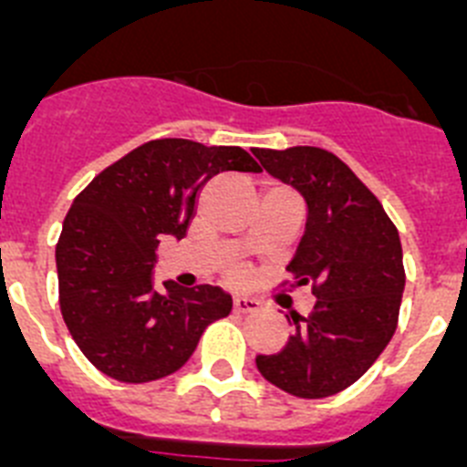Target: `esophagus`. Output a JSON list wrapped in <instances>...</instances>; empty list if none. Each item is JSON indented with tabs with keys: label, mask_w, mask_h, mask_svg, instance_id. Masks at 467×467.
<instances>
[{
	"label": "esophagus",
	"mask_w": 467,
	"mask_h": 467,
	"mask_svg": "<svg viewBox=\"0 0 467 467\" xmlns=\"http://www.w3.org/2000/svg\"><path fill=\"white\" fill-rule=\"evenodd\" d=\"M233 305L237 312H258L260 309V300H255L251 296H234Z\"/></svg>",
	"instance_id": "obj_1"
}]
</instances>
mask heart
Masks as SVG:
<instances>
[{
	"label": "heart",
	"mask_w": 467,
	"mask_h": 467,
	"mask_svg": "<svg viewBox=\"0 0 467 467\" xmlns=\"http://www.w3.org/2000/svg\"><path fill=\"white\" fill-rule=\"evenodd\" d=\"M234 276H242V272H239V270H237V272H234Z\"/></svg>",
	"instance_id": "b5f03b06"
}]
</instances>
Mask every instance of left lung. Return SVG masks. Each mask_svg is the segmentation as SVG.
I'll return each mask as SVG.
<instances>
[{
	"label": "left lung",
	"mask_w": 467,
	"mask_h": 467,
	"mask_svg": "<svg viewBox=\"0 0 467 467\" xmlns=\"http://www.w3.org/2000/svg\"><path fill=\"white\" fill-rule=\"evenodd\" d=\"M254 155L305 200V233L285 270L293 285L312 284L317 296L309 317L293 314L296 330L285 347L255 356V365L291 396H335L368 372L396 333L405 291L400 234L379 200L330 150L291 146Z\"/></svg>",
	"instance_id": "8db88e82"
}]
</instances>
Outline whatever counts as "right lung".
<instances>
[{"mask_svg":"<svg viewBox=\"0 0 467 467\" xmlns=\"http://www.w3.org/2000/svg\"><path fill=\"white\" fill-rule=\"evenodd\" d=\"M223 171H260L239 146L155 140L99 171L74 200L56 249L60 309L71 337L104 375L128 384L182 368L209 323L228 317L218 285L155 291V249L183 239L204 183Z\"/></svg>","mask_w":467,"mask_h":467,"instance_id":"add662e5","label":"right lung"}]
</instances>
